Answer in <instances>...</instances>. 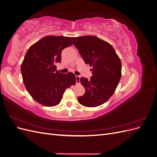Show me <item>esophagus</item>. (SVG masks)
I'll list each match as a JSON object with an SVG mask.
<instances>
[{
  "label": "esophagus",
  "instance_id": "1",
  "mask_svg": "<svg viewBox=\"0 0 157 157\" xmlns=\"http://www.w3.org/2000/svg\"><path fill=\"white\" fill-rule=\"evenodd\" d=\"M76 82H77V84L80 82V77L78 75L76 76Z\"/></svg>",
  "mask_w": 157,
  "mask_h": 157
}]
</instances>
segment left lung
Here are the masks:
<instances>
[{
    "mask_svg": "<svg viewBox=\"0 0 157 157\" xmlns=\"http://www.w3.org/2000/svg\"><path fill=\"white\" fill-rule=\"evenodd\" d=\"M86 64L92 67V76L80 81L85 93L78 97L81 105L94 107L102 105L115 92L121 78V61L113 47L96 36L72 37Z\"/></svg>",
    "mask_w": 157,
    "mask_h": 157,
    "instance_id": "obj_1",
    "label": "left lung"
}]
</instances>
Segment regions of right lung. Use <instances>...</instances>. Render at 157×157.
<instances>
[{"label": "right lung", "instance_id": "1", "mask_svg": "<svg viewBox=\"0 0 157 157\" xmlns=\"http://www.w3.org/2000/svg\"><path fill=\"white\" fill-rule=\"evenodd\" d=\"M73 44L70 37L50 35L28 49L21 66L22 78L28 92L41 105H58L65 89L76 83L73 73H60L56 66L61 63L62 50Z\"/></svg>", "mask_w": 157, "mask_h": 157}]
</instances>
